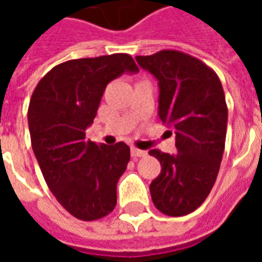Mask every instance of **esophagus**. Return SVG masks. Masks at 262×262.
<instances>
[{"label":"esophagus","instance_id":"obj_1","mask_svg":"<svg viewBox=\"0 0 262 262\" xmlns=\"http://www.w3.org/2000/svg\"><path fill=\"white\" fill-rule=\"evenodd\" d=\"M130 154L132 157H144V156H147V151H144V150H139V148L136 147H132L130 148Z\"/></svg>","mask_w":262,"mask_h":262}]
</instances>
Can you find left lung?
Masks as SVG:
<instances>
[{"mask_svg": "<svg viewBox=\"0 0 262 262\" xmlns=\"http://www.w3.org/2000/svg\"><path fill=\"white\" fill-rule=\"evenodd\" d=\"M140 67L159 80V116L174 126V156L157 148L148 154L161 164L150 184L156 208L184 216L208 198L219 172L227 129V105L219 77L209 66L178 50L137 56Z\"/></svg>", "mask_w": 262, "mask_h": 262, "instance_id": "8db88e82", "label": "left lung"}]
</instances>
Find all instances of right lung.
<instances>
[{
	"label": "right lung",
	"instance_id": "right-lung-1",
	"mask_svg": "<svg viewBox=\"0 0 262 262\" xmlns=\"http://www.w3.org/2000/svg\"><path fill=\"white\" fill-rule=\"evenodd\" d=\"M125 71H139L126 53L69 60L45 74L31 97L33 153L49 189L80 220H98L114 210L116 184L130 160L126 143L105 146L85 139L105 88Z\"/></svg>",
	"mask_w": 262,
	"mask_h": 262
}]
</instances>
